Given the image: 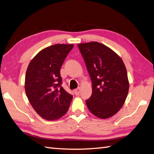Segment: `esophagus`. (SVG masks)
I'll return each mask as SVG.
<instances>
[{
  "instance_id": "obj_1",
  "label": "esophagus",
  "mask_w": 154,
  "mask_h": 154,
  "mask_svg": "<svg viewBox=\"0 0 154 154\" xmlns=\"http://www.w3.org/2000/svg\"><path fill=\"white\" fill-rule=\"evenodd\" d=\"M80 92H81V88L79 87V88H77V89H75L74 90V93H75V94L76 96H79L80 94Z\"/></svg>"
}]
</instances>
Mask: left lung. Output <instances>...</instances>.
Listing matches in <instances>:
<instances>
[{
	"instance_id": "left-lung-1",
	"label": "left lung",
	"mask_w": 154,
	"mask_h": 154,
	"mask_svg": "<svg viewBox=\"0 0 154 154\" xmlns=\"http://www.w3.org/2000/svg\"><path fill=\"white\" fill-rule=\"evenodd\" d=\"M92 84V94L86 103L100 118H108L123 106L129 91L127 70L122 58L97 42L78 44Z\"/></svg>"
}]
</instances>
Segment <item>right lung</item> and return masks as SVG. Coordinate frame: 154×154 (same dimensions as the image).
<instances>
[{
	"instance_id": "right-lung-1",
	"label": "right lung",
	"mask_w": 154,
	"mask_h": 154,
	"mask_svg": "<svg viewBox=\"0 0 154 154\" xmlns=\"http://www.w3.org/2000/svg\"><path fill=\"white\" fill-rule=\"evenodd\" d=\"M73 45L55 44L43 49L26 69L25 89L30 105L47 120L64 116L73 96L62 88L60 68Z\"/></svg>"
}]
</instances>
